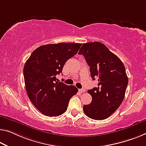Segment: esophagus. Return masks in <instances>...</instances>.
I'll return each instance as SVG.
<instances>
[{"instance_id":"34e87169","label":"esophagus","mask_w":146,"mask_h":146,"mask_svg":"<svg viewBox=\"0 0 146 146\" xmlns=\"http://www.w3.org/2000/svg\"><path fill=\"white\" fill-rule=\"evenodd\" d=\"M79 91L81 93H85V92H86V90H85L84 89H79Z\"/></svg>"}]
</instances>
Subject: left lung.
<instances>
[{
	"label": "left lung",
	"mask_w": 146,
	"mask_h": 146,
	"mask_svg": "<svg viewBox=\"0 0 146 146\" xmlns=\"http://www.w3.org/2000/svg\"><path fill=\"white\" fill-rule=\"evenodd\" d=\"M78 54L84 56L92 79L98 82L97 87L87 91L92 101L84 106V113L93 119H105L116 111L125 98L129 80L124 64L98 42L83 44Z\"/></svg>",
	"instance_id": "left-lung-1"
}]
</instances>
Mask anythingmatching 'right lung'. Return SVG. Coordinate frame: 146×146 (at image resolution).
Masks as SVG:
<instances>
[{
    "label": "right lung",
    "instance_id": "add662e5",
    "mask_svg": "<svg viewBox=\"0 0 146 146\" xmlns=\"http://www.w3.org/2000/svg\"><path fill=\"white\" fill-rule=\"evenodd\" d=\"M82 44L59 43L40 46L25 64L23 75L27 93L34 106L44 115L57 117L64 113L69 100L78 93L74 86L58 82L67 61L78 53Z\"/></svg>",
    "mask_w": 146,
    "mask_h": 146
}]
</instances>
